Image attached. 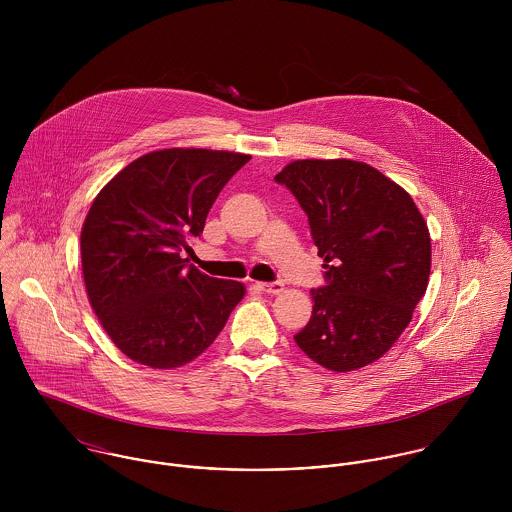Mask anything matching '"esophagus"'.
I'll list each match as a JSON object with an SVG mask.
<instances>
[{
	"label": "esophagus",
	"mask_w": 512,
	"mask_h": 512,
	"mask_svg": "<svg viewBox=\"0 0 512 512\" xmlns=\"http://www.w3.org/2000/svg\"><path fill=\"white\" fill-rule=\"evenodd\" d=\"M258 288L262 292L272 293V295L284 292V284L282 282H262V284H258Z\"/></svg>",
	"instance_id": "34e87169"
}]
</instances>
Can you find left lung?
<instances>
[{
    "label": "left lung",
    "instance_id": "8db88e82",
    "mask_svg": "<svg viewBox=\"0 0 512 512\" xmlns=\"http://www.w3.org/2000/svg\"><path fill=\"white\" fill-rule=\"evenodd\" d=\"M305 211L325 286L293 335L317 365L349 372L380 359L424 297L432 242L412 197L353 159H299L276 177Z\"/></svg>",
    "mask_w": 512,
    "mask_h": 512
}]
</instances>
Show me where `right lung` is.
Segmentation results:
<instances>
[{"label":"right lung","instance_id":"right-lung-1","mask_svg":"<svg viewBox=\"0 0 512 512\" xmlns=\"http://www.w3.org/2000/svg\"><path fill=\"white\" fill-rule=\"evenodd\" d=\"M250 155L171 147L124 167L80 232L88 301L114 345L151 368H177L213 345L244 286L211 278L183 254L228 179Z\"/></svg>","mask_w":512,"mask_h":512}]
</instances>
